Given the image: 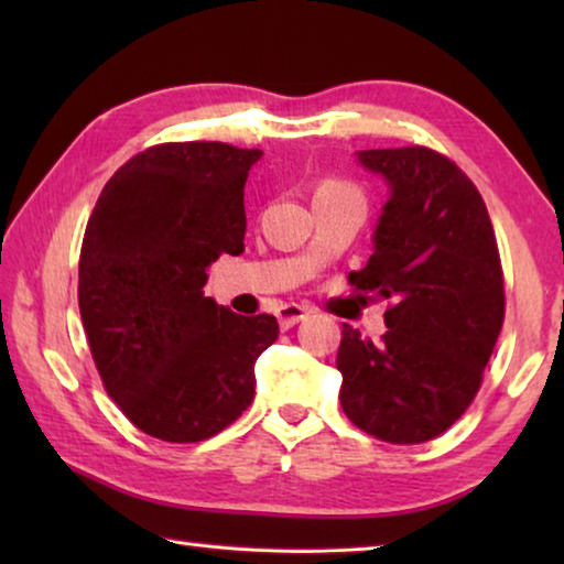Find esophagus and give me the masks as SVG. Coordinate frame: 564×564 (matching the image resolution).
Listing matches in <instances>:
<instances>
[{"instance_id": "esophagus-1", "label": "esophagus", "mask_w": 564, "mask_h": 564, "mask_svg": "<svg viewBox=\"0 0 564 564\" xmlns=\"http://www.w3.org/2000/svg\"><path fill=\"white\" fill-rule=\"evenodd\" d=\"M305 316H308V308L305 305H299V303H285L283 308L279 311V323L283 328H291L295 326V323L303 321Z\"/></svg>"}]
</instances>
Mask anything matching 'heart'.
Masks as SVG:
<instances>
[{
	"label": "heart",
	"instance_id": "heart-1",
	"mask_svg": "<svg viewBox=\"0 0 564 564\" xmlns=\"http://www.w3.org/2000/svg\"><path fill=\"white\" fill-rule=\"evenodd\" d=\"M346 188H352V186H348L346 181L340 178H321L316 194H328V191H346Z\"/></svg>",
	"mask_w": 564,
	"mask_h": 564
}]
</instances>
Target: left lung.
<instances>
[{"mask_svg": "<svg viewBox=\"0 0 564 564\" xmlns=\"http://www.w3.org/2000/svg\"><path fill=\"white\" fill-rule=\"evenodd\" d=\"M383 174V206L352 293L388 299L378 343L343 326L336 366L343 413L362 433L417 445L445 433L477 395L505 321L498 241L480 191L427 147L358 151Z\"/></svg>", "mask_w": 564, "mask_h": 564, "instance_id": "left-lung-1", "label": "left lung"}]
</instances>
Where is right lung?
I'll return each mask as SVG.
<instances>
[{
    "label": "right lung",
    "mask_w": 564,
    "mask_h": 564,
    "mask_svg": "<svg viewBox=\"0 0 564 564\" xmlns=\"http://www.w3.org/2000/svg\"><path fill=\"white\" fill-rule=\"evenodd\" d=\"M259 149L169 141L104 186L79 256V313L113 403L166 443L214 437L251 405L253 362L279 338L269 313L204 295L206 269L243 251V186Z\"/></svg>",
    "instance_id": "add662e5"
}]
</instances>
